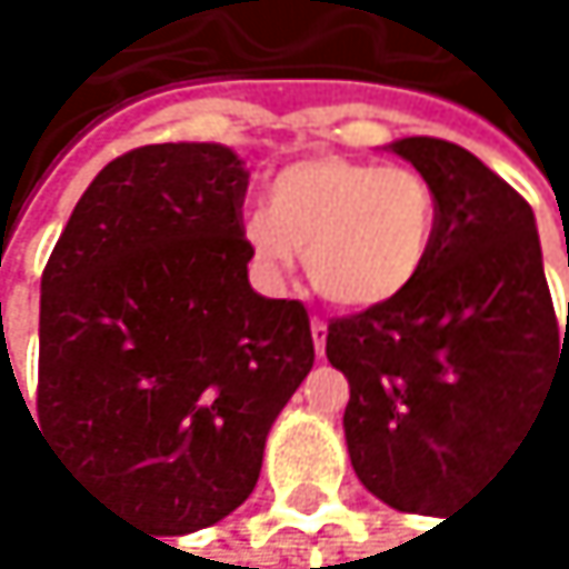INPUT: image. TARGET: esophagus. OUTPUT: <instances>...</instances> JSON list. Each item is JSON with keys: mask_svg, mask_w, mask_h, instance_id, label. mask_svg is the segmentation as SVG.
Segmentation results:
<instances>
[{"mask_svg": "<svg viewBox=\"0 0 569 569\" xmlns=\"http://www.w3.org/2000/svg\"><path fill=\"white\" fill-rule=\"evenodd\" d=\"M310 330H313V350H317V357H323V350H327V323L320 317H313Z\"/></svg>", "mask_w": 569, "mask_h": 569, "instance_id": "1", "label": "esophagus"}]
</instances>
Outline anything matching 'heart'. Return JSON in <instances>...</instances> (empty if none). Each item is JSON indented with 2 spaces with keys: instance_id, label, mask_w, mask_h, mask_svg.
Wrapping results in <instances>:
<instances>
[{
  "instance_id": "heart-1",
  "label": "heart",
  "mask_w": 569,
  "mask_h": 569,
  "mask_svg": "<svg viewBox=\"0 0 569 569\" xmlns=\"http://www.w3.org/2000/svg\"><path fill=\"white\" fill-rule=\"evenodd\" d=\"M435 226L438 201L425 174L330 154L279 171L269 206L246 216V239L272 272H287L303 249L323 300L368 310L418 279Z\"/></svg>"
}]
</instances>
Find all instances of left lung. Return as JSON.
<instances>
[{
  "mask_svg": "<svg viewBox=\"0 0 569 569\" xmlns=\"http://www.w3.org/2000/svg\"><path fill=\"white\" fill-rule=\"evenodd\" d=\"M391 151L435 191V242L401 297L330 320L327 357L350 385L357 479L401 512H441L569 385V307L563 330L533 209L512 184L438 138Z\"/></svg>",
  "mask_w": 569,
  "mask_h": 569,
  "instance_id": "1",
  "label": "left lung"
}]
</instances>
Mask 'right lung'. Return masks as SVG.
Instances as JSON below:
<instances>
[{
	"label": "right lung",
	"mask_w": 569,
	"mask_h": 569,
	"mask_svg": "<svg viewBox=\"0 0 569 569\" xmlns=\"http://www.w3.org/2000/svg\"><path fill=\"white\" fill-rule=\"evenodd\" d=\"M249 171L222 144H144L83 191L43 269L39 428L161 537L249 499L313 368L300 300L249 287Z\"/></svg>",
	"instance_id": "add662e5"
}]
</instances>
